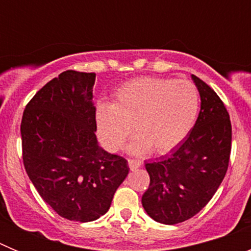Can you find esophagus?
<instances>
[{
  "instance_id": "1",
  "label": "esophagus",
  "mask_w": 251,
  "mask_h": 251,
  "mask_svg": "<svg viewBox=\"0 0 251 251\" xmlns=\"http://www.w3.org/2000/svg\"><path fill=\"white\" fill-rule=\"evenodd\" d=\"M128 165H129L130 171H136L137 168L141 167V162L137 161V159H128Z\"/></svg>"
}]
</instances>
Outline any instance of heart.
I'll use <instances>...</instances> for the list:
<instances>
[{
  "instance_id": "b5f03b06",
  "label": "heart",
  "mask_w": 251,
  "mask_h": 251,
  "mask_svg": "<svg viewBox=\"0 0 251 251\" xmlns=\"http://www.w3.org/2000/svg\"><path fill=\"white\" fill-rule=\"evenodd\" d=\"M199 106V90L190 80L137 77L117 90L113 105L98 106L99 138L108 150L117 151L134 127L138 136L128 147L129 152L142 154L153 150L165 154L191 132Z\"/></svg>"
}]
</instances>
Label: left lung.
I'll return each mask as SVG.
<instances>
[{"mask_svg":"<svg viewBox=\"0 0 251 251\" xmlns=\"http://www.w3.org/2000/svg\"><path fill=\"white\" fill-rule=\"evenodd\" d=\"M201 109L191 132L171 156L146 162L151 182L142 206L154 221L175 225L191 219L212 199L227 171L231 123L219 95L191 75Z\"/></svg>","mask_w":251,"mask_h":251,"instance_id":"1","label":"left lung"}]
</instances>
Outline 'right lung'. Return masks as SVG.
<instances>
[{"label":"right lung","instance_id":"add662e5","mask_svg":"<svg viewBox=\"0 0 251 251\" xmlns=\"http://www.w3.org/2000/svg\"><path fill=\"white\" fill-rule=\"evenodd\" d=\"M94 83V73H61L28 101L21 121L28 178L55 212L79 223L103 216L129 172L127 159L98 145Z\"/></svg>","mask_w":251,"mask_h":251}]
</instances>
